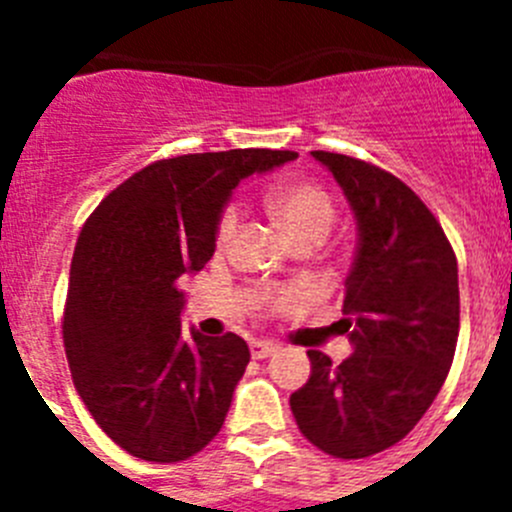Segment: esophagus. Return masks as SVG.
Listing matches in <instances>:
<instances>
[{"label": "esophagus", "mask_w": 512, "mask_h": 512, "mask_svg": "<svg viewBox=\"0 0 512 512\" xmlns=\"http://www.w3.org/2000/svg\"><path fill=\"white\" fill-rule=\"evenodd\" d=\"M279 346L271 341H253L251 343V356L253 359H266V356L277 354Z\"/></svg>", "instance_id": "obj_1"}]
</instances>
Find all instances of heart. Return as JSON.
Masks as SVG:
<instances>
[{
  "label": "heart",
  "mask_w": 512,
  "mask_h": 512,
  "mask_svg": "<svg viewBox=\"0 0 512 512\" xmlns=\"http://www.w3.org/2000/svg\"><path fill=\"white\" fill-rule=\"evenodd\" d=\"M271 212L277 215L279 223L284 225L295 241L305 238V235H318L323 238L330 233L333 223H336V205L330 200V194L323 192L320 187L312 184H287L279 187L277 192H271L269 197ZM241 225V207L228 205L217 220V246L228 248L233 243L235 233ZM300 297L297 289H289L277 297L279 305H292Z\"/></svg>",
  "instance_id": "heart-1"
}]
</instances>
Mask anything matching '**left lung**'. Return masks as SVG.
<instances>
[{"mask_svg":"<svg viewBox=\"0 0 512 512\" xmlns=\"http://www.w3.org/2000/svg\"><path fill=\"white\" fill-rule=\"evenodd\" d=\"M356 220L343 318L354 354L333 364L307 351L310 379L289 405L302 436L336 459H364L413 431L441 392L459 338V271L418 194L390 171L312 151Z\"/></svg>","mask_w":512,"mask_h":512,"instance_id":"obj_1","label":"left lung"}]
</instances>
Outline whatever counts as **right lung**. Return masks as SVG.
Returning <instances> with one entry per match:
<instances>
[{
	"label": "right lung",
	"instance_id": "right-lung-1",
	"mask_svg": "<svg viewBox=\"0 0 512 512\" xmlns=\"http://www.w3.org/2000/svg\"><path fill=\"white\" fill-rule=\"evenodd\" d=\"M295 158L269 148L164 158L107 194L81 228L63 346L79 397L128 454L184 461L223 428L251 351L235 333L184 338L182 282L212 259L238 182Z\"/></svg>",
	"mask_w": 512,
	"mask_h": 512
}]
</instances>
